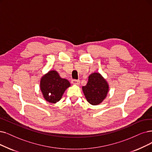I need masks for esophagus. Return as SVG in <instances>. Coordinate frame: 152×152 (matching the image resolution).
Masks as SVG:
<instances>
[{
    "mask_svg": "<svg viewBox=\"0 0 152 152\" xmlns=\"http://www.w3.org/2000/svg\"><path fill=\"white\" fill-rule=\"evenodd\" d=\"M80 83V81L79 80H75V79H73L72 80V83L74 84V85H79Z\"/></svg>",
    "mask_w": 152,
    "mask_h": 152,
    "instance_id": "esophagus-1",
    "label": "esophagus"
}]
</instances>
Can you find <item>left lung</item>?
<instances>
[{
	"label": "left lung",
	"mask_w": 152,
	"mask_h": 152,
	"mask_svg": "<svg viewBox=\"0 0 152 152\" xmlns=\"http://www.w3.org/2000/svg\"><path fill=\"white\" fill-rule=\"evenodd\" d=\"M82 90L89 104L96 105L105 99L108 85L99 73H93L88 77V81L86 86L82 87Z\"/></svg>",
	"instance_id": "obj_1"
}]
</instances>
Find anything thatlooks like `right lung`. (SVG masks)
<instances>
[{"label": "right lung", "mask_w": 152, "mask_h": 152, "mask_svg": "<svg viewBox=\"0 0 152 152\" xmlns=\"http://www.w3.org/2000/svg\"><path fill=\"white\" fill-rule=\"evenodd\" d=\"M40 86L44 99L48 102L56 104L62 98L70 83L60 77L56 71L51 70L42 77Z\"/></svg>", "instance_id": "obj_1"}]
</instances>
